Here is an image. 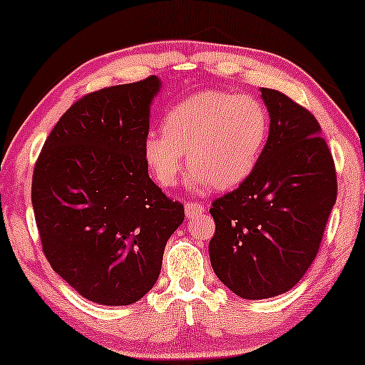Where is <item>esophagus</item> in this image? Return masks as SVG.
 <instances>
[{"instance_id":"34e87169","label":"esophagus","mask_w":365,"mask_h":365,"mask_svg":"<svg viewBox=\"0 0 365 365\" xmlns=\"http://www.w3.org/2000/svg\"><path fill=\"white\" fill-rule=\"evenodd\" d=\"M202 212H204V205L199 204V202H192V200L185 202V214L188 217L197 216V214H202Z\"/></svg>"}]
</instances>
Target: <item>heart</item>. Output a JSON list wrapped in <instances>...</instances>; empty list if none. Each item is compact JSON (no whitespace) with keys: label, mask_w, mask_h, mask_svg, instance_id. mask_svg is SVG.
Instances as JSON below:
<instances>
[{"label":"heart","mask_w":365,"mask_h":365,"mask_svg":"<svg viewBox=\"0 0 365 365\" xmlns=\"http://www.w3.org/2000/svg\"><path fill=\"white\" fill-rule=\"evenodd\" d=\"M270 134L267 105L253 95L205 90L180 100L161 118V135L144 140L148 170L163 188L177 185L183 158L195 187L231 190L250 178Z\"/></svg>","instance_id":"b5f03b06"}]
</instances>
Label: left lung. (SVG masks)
Listing matches in <instances>:
<instances>
[{
  "instance_id": "1",
  "label": "left lung",
  "mask_w": 365,
  "mask_h": 365,
  "mask_svg": "<svg viewBox=\"0 0 365 365\" xmlns=\"http://www.w3.org/2000/svg\"><path fill=\"white\" fill-rule=\"evenodd\" d=\"M270 134L250 178L212 202L209 257L243 299L292 289L319 252L336 200V171L316 117L277 90L262 88Z\"/></svg>"
}]
</instances>
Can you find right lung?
<instances>
[{"label": "right lung", "instance_id": "right-lung-1", "mask_svg": "<svg viewBox=\"0 0 365 365\" xmlns=\"http://www.w3.org/2000/svg\"><path fill=\"white\" fill-rule=\"evenodd\" d=\"M160 80L74 102L35 161L32 205L52 270L88 301L134 304L155 285L185 209L149 178L143 146Z\"/></svg>", "mask_w": 365, "mask_h": 365}]
</instances>
